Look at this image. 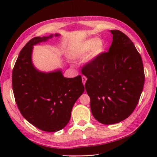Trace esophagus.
<instances>
[{
  "mask_svg": "<svg viewBox=\"0 0 157 157\" xmlns=\"http://www.w3.org/2000/svg\"><path fill=\"white\" fill-rule=\"evenodd\" d=\"M82 79L83 84L85 85V84H86V80H87V78H86V76H82Z\"/></svg>",
  "mask_w": 157,
  "mask_h": 157,
  "instance_id": "obj_1",
  "label": "esophagus"
}]
</instances>
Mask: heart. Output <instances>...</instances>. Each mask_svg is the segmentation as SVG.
Masks as SVG:
<instances>
[{
    "label": "heart",
    "mask_w": 157,
    "mask_h": 157,
    "mask_svg": "<svg viewBox=\"0 0 157 157\" xmlns=\"http://www.w3.org/2000/svg\"><path fill=\"white\" fill-rule=\"evenodd\" d=\"M106 49V43L104 40L97 38H89L83 41L77 46L74 55L77 57L84 56L89 53L88 60L92 61L101 55Z\"/></svg>",
    "instance_id": "obj_1"
}]
</instances>
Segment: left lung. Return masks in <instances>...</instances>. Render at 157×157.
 <instances>
[{
    "instance_id": "8db88e82",
    "label": "left lung",
    "mask_w": 157,
    "mask_h": 157,
    "mask_svg": "<svg viewBox=\"0 0 157 157\" xmlns=\"http://www.w3.org/2000/svg\"><path fill=\"white\" fill-rule=\"evenodd\" d=\"M108 52L88 63L82 73L94 117L105 125L117 123L134 111L144 84L142 57L134 43L119 30H111Z\"/></svg>"
}]
</instances>
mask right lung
Listing matches in <instances>:
<instances>
[{
	"instance_id": "1",
	"label": "right lung",
	"mask_w": 157,
	"mask_h": 157,
	"mask_svg": "<svg viewBox=\"0 0 157 157\" xmlns=\"http://www.w3.org/2000/svg\"><path fill=\"white\" fill-rule=\"evenodd\" d=\"M52 37L31 39L20 51L12 73L13 94L20 113L31 124L48 132L65 128L73 105L84 92L81 75L67 78L61 70L41 72L33 65V46Z\"/></svg>"
}]
</instances>
